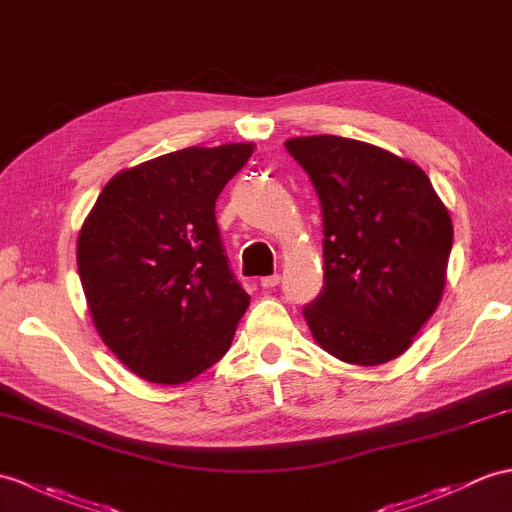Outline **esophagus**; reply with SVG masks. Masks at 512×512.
<instances>
[{"mask_svg": "<svg viewBox=\"0 0 512 512\" xmlns=\"http://www.w3.org/2000/svg\"><path fill=\"white\" fill-rule=\"evenodd\" d=\"M279 281H281V277H279V275L264 277V279H261V288H266V290H270V288H277Z\"/></svg>", "mask_w": 512, "mask_h": 512, "instance_id": "obj_1", "label": "esophagus"}]
</instances>
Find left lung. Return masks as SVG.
<instances>
[{
  "mask_svg": "<svg viewBox=\"0 0 512 512\" xmlns=\"http://www.w3.org/2000/svg\"><path fill=\"white\" fill-rule=\"evenodd\" d=\"M323 209L325 285L303 307L334 358H399L443 296L454 229L417 163L336 135L285 141Z\"/></svg>",
  "mask_w": 512,
  "mask_h": 512,
  "instance_id": "obj_1",
  "label": "left lung"
}]
</instances>
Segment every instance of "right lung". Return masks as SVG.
<instances>
[{"instance_id":"right-lung-1","label":"right lung","mask_w":512,"mask_h":512,"mask_svg":"<svg viewBox=\"0 0 512 512\" xmlns=\"http://www.w3.org/2000/svg\"><path fill=\"white\" fill-rule=\"evenodd\" d=\"M253 144L185 148L115 174L78 235V272L104 344L176 386L229 351L251 296L233 277L216 200Z\"/></svg>"}]
</instances>
